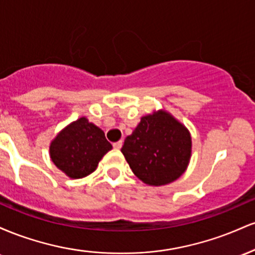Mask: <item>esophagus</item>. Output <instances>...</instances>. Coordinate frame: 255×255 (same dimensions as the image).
I'll return each mask as SVG.
<instances>
[{
	"mask_svg": "<svg viewBox=\"0 0 255 255\" xmlns=\"http://www.w3.org/2000/svg\"><path fill=\"white\" fill-rule=\"evenodd\" d=\"M122 145H124V141H122V140H119V141L114 142V144H113L114 148H116V150H120V148L122 147Z\"/></svg>",
	"mask_w": 255,
	"mask_h": 255,
	"instance_id": "34e87169",
	"label": "esophagus"
}]
</instances>
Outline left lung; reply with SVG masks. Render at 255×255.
Returning a JSON list of instances; mask_svg holds the SVG:
<instances>
[{
  "instance_id": "1",
  "label": "left lung",
  "mask_w": 255,
  "mask_h": 255,
  "mask_svg": "<svg viewBox=\"0 0 255 255\" xmlns=\"http://www.w3.org/2000/svg\"><path fill=\"white\" fill-rule=\"evenodd\" d=\"M192 140L187 128L170 114L158 111L141 118L121 152L137 178L151 186L175 181L189 163Z\"/></svg>"
}]
</instances>
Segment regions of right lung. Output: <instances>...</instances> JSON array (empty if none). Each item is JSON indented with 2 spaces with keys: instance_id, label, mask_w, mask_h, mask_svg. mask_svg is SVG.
I'll return each instance as SVG.
<instances>
[{
  "instance_id": "obj_1",
  "label": "right lung",
  "mask_w": 255,
  "mask_h": 255,
  "mask_svg": "<svg viewBox=\"0 0 255 255\" xmlns=\"http://www.w3.org/2000/svg\"><path fill=\"white\" fill-rule=\"evenodd\" d=\"M111 148L104 131L81 118L55 137L50 145V157L69 177L81 178L95 171L102 157Z\"/></svg>"
}]
</instances>
